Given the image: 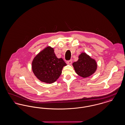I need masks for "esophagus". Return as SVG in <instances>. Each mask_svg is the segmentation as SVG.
<instances>
[{
	"label": "esophagus",
	"instance_id": "1",
	"mask_svg": "<svg viewBox=\"0 0 125 125\" xmlns=\"http://www.w3.org/2000/svg\"><path fill=\"white\" fill-rule=\"evenodd\" d=\"M72 63V60H67L66 61V63L68 65H71Z\"/></svg>",
	"mask_w": 125,
	"mask_h": 125
}]
</instances>
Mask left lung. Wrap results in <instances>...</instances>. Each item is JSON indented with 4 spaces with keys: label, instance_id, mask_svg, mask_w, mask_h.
<instances>
[{
    "label": "left lung",
    "instance_id": "8db88e82",
    "mask_svg": "<svg viewBox=\"0 0 125 125\" xmlns=\"http://www.w3.org/2000/svg\"><path fill=\"white\" fill-rule=\"evenodd\" d=\"M76 73L83 78L89 77L93 74L97 68L95 60L91 59L85 53H82L79 56L77 61L73 63Z\"/></svg>",
    "mask_w": 125,
    "mask_h": 125
}]
</instances>
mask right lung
Listing matches in <instances>:
<instances>
[{
	"label": "right lung",
	"instance_id": "1",
	"mask_svg": "<svg viewBox=\"0 0 125 125\" xmlns=\"http://www.w3.org/2000/svg\"><path fill=\"white\" fill-rule=\"evenodd\" d=\"M53 48L48 46L38 54L32 63V69L36 77L42 82L52 83L56 82L62 73L66 63L62 58L58 59Z\"/></svg>",
	"mask_w": 125,
	"mask_h": 125
}]
</instances>
